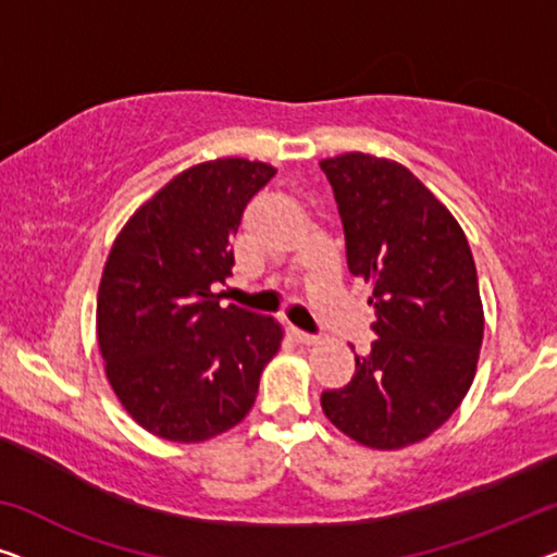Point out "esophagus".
Returning <instances> with one entry per match:
<instances>
[{
	"instance_id": "34e87169",
	"label": "esophagus",
	"mask_w": 557,
	"mask_h": 557,
	"mask_svg": "<svg viewBox=\"0 0 557 557\" xmlns=\"http://www.w3.org/2000/svg\"><path fill=\"white\" fill-rule=\"evenodd\" d=\"M289 337H293L297 345H314V343H318V337L310 335V332L297 330V327H289Z\"/></svg>"
}]
</instances>
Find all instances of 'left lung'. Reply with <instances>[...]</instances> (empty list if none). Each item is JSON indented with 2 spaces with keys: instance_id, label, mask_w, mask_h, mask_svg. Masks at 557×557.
<instances>
[{
  "instance_id": "8db88e82",
  "label": "left lung",
  "mask_w": 557,
  "mask_h": 557,
  "mask_svg": "<svg viewBox=\"0 0 557 557\" xmlns=\"http://www.w3.org/2000/svg\"><path fill=\"white\" fill-rule=\"evenodd\" d=\"M320 168L347 268L370 285L377 314L370 352L320 405L355 443L400 450L443 428L475 380L485 330L475 260L453 212L400 162L345 152Z\"/></svg>"
}]
</instances>
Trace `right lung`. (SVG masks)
<instances>
[{
	"instance_id": "add662e5",
	"label": "right lung",
	"mask_w": 557,
	"mask_h": 557,
	"mask_svg": "<svg viewBox=\"0 0 557 557\" xmlns=\"http://www.w3.org/2000/svg\"><path fill=\"white\" fill-rule=\"evenodd\" d=\"M275 168L243 157L199 162L124 222L97 293L104 375L137 425L170 443H205L252 410L282 327L220 305L230 239Z\"/></svg>"
}]
</instances>
